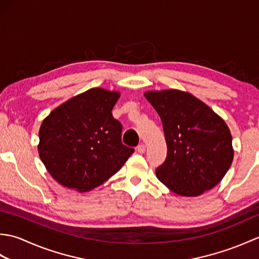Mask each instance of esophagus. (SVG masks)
<instances>
[{"label": "esophagus", "mask_w": 259, "mask_h": 259, "mask_svg": "<svg viewBox=\"0 0 259 259\" xmlns=\"http://www.w3.org/2000/svg\"><path fill=\"white\" fill-rule=\"evenodd\" d=\"M137 151H138L139 153H144L146 151V145H144V144L139 145L138 147H137Z\"/></svg>", "instance_id": "esophagus-1"}]
</instances>
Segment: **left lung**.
<instances>
[{
  "label": "left lung",
  "mask_w": 259,
  "mask_h": 259,
  "mask_svg": "<svg viewBox=\"0 0 259 259\" xmlns=\"http://www.w3.org/2000/svg\"><path fill=\"white\" fill-rule=\"evenodd\" d=\"M145 97L161 119L167 144V158L156 169L157 178L186 197L199 196L221 183L234 159L225 121L188 92L148 91Z\"/></svg>",
  "instance_id": "obj_1"
}]
</instances>
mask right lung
<instances>
[{"label":"right lung","mask_w":259,"mask_h":259,"mask_svg":"<svg viewBox=\"0 0 259 259\" xmlns=\"http://www.w3.org/2000/svg\"><path fill=\"white\" fill-rule=\"evenodd\" d=\"M119 92L93 88L51 111L38 131L37 150L59 184L89 191L119 171L135 149L121 142L111 113Z\"/></svg>","instance_id":"right-lung-1"}]
</instances>
